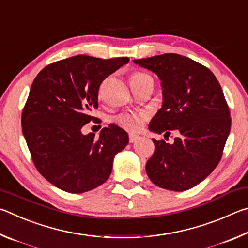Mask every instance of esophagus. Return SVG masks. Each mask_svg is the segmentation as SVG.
Listing matches in <instances>:
<instances>
[{
  "label": "esophagus",
  "instance_id": "34e87169",
  "mask_svg": "<svg viewBox=\"0 0 248 248\" xmlns=\"http://www.w3.org/2000/svg\"><path fill=\"white\" fill-rule=\"evenodd\" d=\"M128 137H129V142H132V144H133V142H135V141L140 140V136L136 135V134H132V133L129 134Z\"/></svg>",
  "mask_w": 248,
  "mask_h": 248
}]
</instances>
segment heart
<instances>
[{"label": "heart", "mask_w": 248, "mask_h": 248, "mask_svg": "<svg viewBox=\"0 0 248 248\" xmlns=\"http://www.w3.org/2000/svg\"><path fill=\"white\" fill-rule=\"evenodd\" d=\"M131 86L133 89L140 88L145 86L154 87V78L150 74L146 72H134L131 75ZM99 97H102V88L99 89ZM147 120V114L144 112H132L127 111L117 115L114 122L120 127L124 128L128 132H138L142 127L145 121Z\"/></svg>", "instance_id": "b5f03b06"}]
</instances>
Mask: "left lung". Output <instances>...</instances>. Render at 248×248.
I'll return each instance as SVG.
<instances>
[{
    "mask_svg": "<svg viewBox=\"0 0 248 248\" xmlns=\"http://www.w3.org/2000/svg\"><path fill=\"white\" fill-rule=\"evenodd\" d=\"M157 74L163 102L149 124L151 132L173 144L153 140L155 153L146 172L154 184L183 192L201 183L218 166L231 129L228 103L218 79L209 68L186 56L166 53L134 60Z\"/></svg>",
    "mask_w": 248,
    "mask_h": 248,
    "instance_id": "1",
    "label": "left lung"
}]
</instances>
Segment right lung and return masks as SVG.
Here are the masks:
<instances>
[{"instance_id":"1","label":"right lung","mask_w":248,"mask_h":248,"mask_svg":"<svg viewBox=\"0 0 248 248\" xmlns=\"http://www.w3.org/2000/svg\"><path fill=\"white\" fill-rule=\"evenodd\" d=\"M128 58L76 55L49 64L38 74L21 114V127L39 173L56 187L80 194L110 176L115 155L128 144L123 128L110 124L98 138L81 128L97 117L101 82Z\"/></svg>"}]
</instances>
